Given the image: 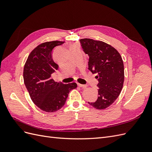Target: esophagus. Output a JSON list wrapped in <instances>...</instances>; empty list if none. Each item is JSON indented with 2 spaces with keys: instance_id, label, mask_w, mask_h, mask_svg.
Returning <instances> with one entry per match:
<instances>
[{
  "instance_id": "1",
  "label": "esophagus",
  "mask_w": 152,
  "mask_h": 152,
  "mask_svg": "<svg viewBox=\"0 0 152 152\" xmlns=\"http://www.w3.org/2000/svg\"><path fill=\"white\" fill-rule=\"evenodd\" d=\"M77 85H78V86L80 87H82V88H86V85L80 84H79V83L77 84Z\"/></svg>"
}]
</instances>
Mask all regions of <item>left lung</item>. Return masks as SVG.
<instances>
[{"label": "left lung", "instance_id": "obj_1", "mask_svg": "<svg viewBox=\"0 0 152 152\" xmlns=\"http://www.w3.org/2000/svg\"><path fill=\"white\" fill-rule=\"evenodd\" d=\"M80 42L88 55L89 70L96 73L98 97L95 102H88L98 110L110 107L117 99L123 87L124 67L121 54L112 45L100 40L82 39Z\"/></svg>", "mask_w": 152, "mask_h": 152}]
</instances>
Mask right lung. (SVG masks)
Here are the masks:
<instances>
[{
	"label": "right lung",
	"mask_w": 152,
	"mask_h": 152,
	"mask_svg": "<svg viewBox=\"0 0 152 152\" xmlns=\"http://www.w3.org/2000/svg\"><path fill=\"white\" fill-rule=\"evenodd\" d=\"M62 41L40 44L29 54L23 69L24 83L32 102L40 110L54 112L65 104L70 91L77 87L75 82L64 84L51 79L58 68L52 58V50Z\"/></svg>",
	"instance_id": "1"
}]
</instances>
